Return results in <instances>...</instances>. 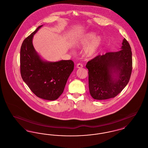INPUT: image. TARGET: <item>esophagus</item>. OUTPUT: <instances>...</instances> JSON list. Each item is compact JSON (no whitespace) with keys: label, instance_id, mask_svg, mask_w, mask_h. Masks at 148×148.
I'll return each mask as SVG.
<instances>
[{"label":"esophagus","instance_id":"34e87169","mask_svg":"<svg viewBox=\"0 0 148 148\" xmlns=\"http://www.w3.org/2000/svg\"><path fill=\"white\" fill-rule=\"evenodd\" d=\"M83 65L82 64H77V68H83Z\"/></svg>","mask_w":148,"mask_h":148}]
</instances>
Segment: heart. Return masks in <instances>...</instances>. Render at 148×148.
I'll list each match as a JSON object with an SVG mask.
<instances>
[{"instance_id": "obj_1", "label": "heart", "mask_w": 148, "mask_h": 148, "mask_svg": "<svg viewBox=\"0 0 148 148\" xmlns=\"http://www.w3.org/2000/svg\"><path fill=\"white\" fill-rule=\"evenodd\" d=\"M84 50L85 56H93L98 50L101 44V38L100 36H96L94 33H89L84 35L77 42V45H84L89 42Z\"/></svg>"}]
</instances>
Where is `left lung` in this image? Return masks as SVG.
I'll list each match as a JSON object with an SVG mask.
<instances>
[{"label":"left lung","instance_id":"1","mask_svg":"<svg viewBox=\"0 0 148 148\" xmlns=\"http://www.w3.org/2000/svg\"><path fill=\"white\" fill-rule=\"evenodd\" d=\"M132 66L131 47L125 38L119 51L99 55L89 61L86 67L92 98L105 100L118 95L129 83Z\"/></svg>","mask_w":148,"mask_h":148}]
</instances>
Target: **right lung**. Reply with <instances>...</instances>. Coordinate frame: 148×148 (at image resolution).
Wrapping results in <instances>:
<instances>
[{
    "label": "right lung",
    "mask_w": 148,
    "mask_h": 148,
    "mask_svg": "<svg viewBox=\"0 0 148 148\" xmlns=\"http://www.w3.org/2000/svg\"><path fill=\"white\" fill-rule=\"evenodd\" d=\"M42 26L38 27L21 44V74L24 82L36 97L54 100L63 92L74 64L71 60L47 62L40 58L34 48L32 40L34 34Z\"/></svg>",
    "instance_id": "right-lung-1"
}]
</instances>
